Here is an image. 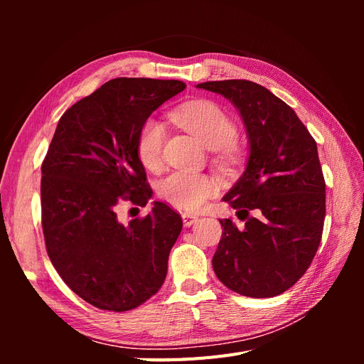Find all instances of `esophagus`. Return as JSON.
<instances>
[{
	"label": "esophagus",
	"instance_id": "34e87169",
	"mask_svg": "<svg viewBox=\"0 0 364 364\" xmlns=\"http://www.w3.org/2000/svg\"><path fill=\"white\" fill-rule=\"evenodd\" d=\"M182 220H183V226L190 228V226H193L194 223L199 222V217L194 215V214H190V213H183V214H182Z\"/></svg>",
	"mask_w": 364,
	"mask_h": 364
}]
</instances>
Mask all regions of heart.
<instances>
[{
    "label": "heart",
    "mask_w": 364,
    "mask_h": 364,
    "mask_svg": "<svg viewBox=\"0 0 364 364\" xmlns=\"http://www.w3.org/2000/svg\"><path fill=\"white\" fill-rule=\"evenodd\" d=\"M170 118L174 124L188 132L200 141L208 150L215 151L220 165H230L237 159L238 129L225 109L209 100H197L173 109ZM165 139L164 126L155 118L142 123L136 138V155L147 170L155 171L162 164V147ZM159 196L176 208L196 213L218 191L214 178L202 173L174 171L159 182Z\"/></svg>",
    "instance_id": "1"
}]
</instances>
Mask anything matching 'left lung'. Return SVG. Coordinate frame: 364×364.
<instances>
[{
  "mask_svg": "<svg viewBox=\"0 0 364 364\" xmlns=\"http://www.w3.org/2000/svg\"><path fill=\"white\" fill-rule=\"evenodd\" d=\"M197 87L234 103L250 142L246 171L223 197L246 223L238 228L220 218L214 272L238 294L278 296L302 278L321 245L325 179L316 141L293 109L258 83L220 80Z\"/></svg>",
  "mask_w": 364,
  "mask_h": 364,
  "instance_id": "1",
  "label": "left lung"
}]
</instances>
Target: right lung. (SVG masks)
Listing matches in <instances>:
<instances>
[{"label":"right lung","instance_id":"1","mask_svg":"<svg viewBox=\"0 0 364 364\" xmlns=\"http://www.w3.org/2000/svg\"><path fill=\"white\" fill-rule=\"evenodd\" d=\"M181 80L118 77L74 103L42 162L41 208L47 253L63 282L100 310L129 311L156 294L182 218L162 202L146 217L121 223V200L151 197L136 155L142 123Z\"/></svg>","mask_w":364,"mask_h":364}]
</instances>
